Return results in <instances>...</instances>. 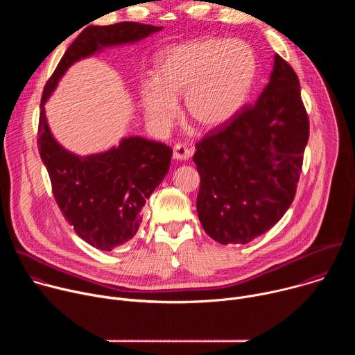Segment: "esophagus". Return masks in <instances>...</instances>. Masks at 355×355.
I'll return each mask as SVG.
<instances>
[{
  "label": "esophagus",
  "instance_id": "34e87169",
  "mask_svg": "<svg viewBox=\"0 0 355 355\" xmlns=\"http://www.w3.org/2000/svg\"><path fill=\"white\" fill-rule=\"evenodd\" d=\"M173 156L177 162H187L192 156V151L185 144H175Z\"/></svg>",
  "mask_w": 355,
  "mask_h": 355
}]
</instances>
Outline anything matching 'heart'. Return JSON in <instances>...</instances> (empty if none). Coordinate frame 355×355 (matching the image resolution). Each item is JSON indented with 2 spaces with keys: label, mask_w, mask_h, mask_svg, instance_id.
Segmentation results:
<instances>
[{
  "label": "heart",
  "mask_w": 355,
  "mask_h": 355,
  "mask_svg": "<svg viewBox=\"0 0 355 355\" xmlns=\"http://www.w3.org/2000/svg\"><path fill=\"white\" fill-rule=\"evenodd\" d=\"M257 76V59L241 40L207 37L164 49L156 59L155 80L140 85L146 121L164 132L184 114L198 128L215 130L232 122L245 105Z\"/></svg>",
  "instance_id": "heart-1"
}]
</instances>
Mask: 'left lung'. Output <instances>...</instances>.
<instances>
[{
	"label": "left lung",
	"mask_w": 355,
	"mask_h": 355,
	"mask_svg": "<svg viewBox=\"0 0 355 355\" xmlns=\"http://www.w3.org/2000/svg\"><path fill=\"white\" fill-rule=\"evenodd\" d=\"M308 139L297 76L275 55L256 104L196 143L204 230L220 244H245L270 230L295 198Z\"/></svg>",
	"instance_id": "left-lung-1"
}]
</instances>
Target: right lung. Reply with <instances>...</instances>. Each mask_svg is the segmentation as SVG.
<instances>
[{
  "mask_svg": "<svg viewBox=\"0 0 355 355\" xmlns=\"http://www.w3.org/2000/svg\"><path fill=\"white\" fill-rule=\"evenodd\" d=\"M162 29L137 22L85 28L66 50L43 89L37 147L55 199L76 233L104 251L125 244L137 233L141 208L168 173L173 148L160 141L129 136L103 153L74 155L50 132L44 104L76 62L105 47L136 43Z\"/></svg>",
  "mask_w": 355,
  "mask_h": 355,
  "instance_id": "add662e5",
  "label": "right lung"
}]
</instances>
